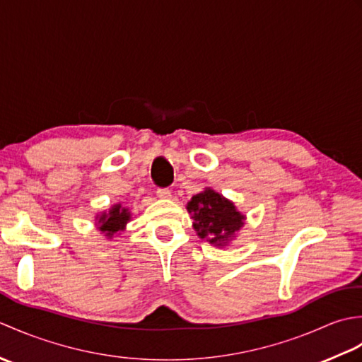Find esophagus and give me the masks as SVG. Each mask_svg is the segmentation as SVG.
<instances>
[{
  "label": "esophagus",
  "instance_id": "esophagus-1",
  "mask_svg": "<svg viewBox=\"0 0 362 362\" xmlns=\"http://www.w3.org/2000/svg\"><path fill=\"white\" fill-rule=\"evenodd\" d=\"M157 196L160 199H169V197H171V189H169V188H157Z\"/></svg>",
  "mask_w": 362,
  "mask_h": 362
}]
</instances>
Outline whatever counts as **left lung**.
<instances>
[{"instance_id":"left-lung-1","label":"left lung","mask_w":362,"mask_h":362,"mask_svg":"<svg viewBox=\"0 0 362 362\" xmlns=\"http://www.w3.org/2000/svg\"><path fill=\"white\" fill-rule=\"evenodd\" d=\"M188 211L193 213L197 235L209 238L210 243L218 245L232 241L233 233L244 224V216L236 211L235 205L213 189H205L193 196L188 204Z\"/></svg>"}]
</instances>
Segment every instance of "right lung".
Returning a JSON list of instances; mask_svg holds the SVG:
<instances>
[{"instance_id": "add662e5", "label": "right lung", "mask_w": 362, "mask_h": 362, "mask_svg": "<svg viewBox=\"0 0 362 362\" xmlns=\"http://www.w3.org/2000/svg\"><path fill=\"white\" fill-rule=\"evenodd\" d=\"M130 219V213L126 209H121V205H115L109 213H104L99 222H101V227L99 230L105 233V236H112L117 233L118 230L124 228L127 221Z\"/></svg>"}]
</instances>
